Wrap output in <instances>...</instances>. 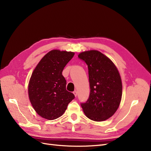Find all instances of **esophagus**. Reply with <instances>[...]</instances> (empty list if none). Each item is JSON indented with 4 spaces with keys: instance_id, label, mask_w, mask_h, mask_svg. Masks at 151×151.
I'll use <instances>...</instances> for the list:
<instances>
[{
    "instance_id": "esophagus-1",
    "label": "esophagus",
    "mask_w": 151,
    "mask_h": 151,
    "mask_svg": "<svg viewBox=\"0 0 151 151\" xmlns=\"http://www.w3.org/2000/svg\"><path fill=\"white\" fill-rule=\"evenodd\" d=\"M73 93H74V96H75L76 97V96H77V91H74V92H73Z\"/></svg>"
}]
</instances>
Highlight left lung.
<instances>
[{"mask_svg": "<svg viewBox=\"0 0 151 151\" xmlns=\"http://www.w3.org/2000/svg\"><path fill=\"white\" fill-rule=\"evenodd\" d=\"M88 67L90 94L82 103L85 115L95 122L104 121L116 111L122 100V83L117 67L108 57L98 50L78 55Z\"/></svg>", "mask_w": 151, "mask_h": 151, "instance_id": "8db88e82", "label": "left lung"}]
</instances>
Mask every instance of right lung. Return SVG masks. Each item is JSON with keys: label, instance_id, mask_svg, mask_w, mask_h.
Wrapping results in <instances>:
<instances>
[{"label": "right lung", "instance_id": "obj_1", "mask_svg": "<svg viewBox=\"0 0 151 151\" xmlns=\"http://www.w3.org/2000/svg\"><path fill=\"white\" fill-rule=\"evenodd\" d=\"M72 52L52 50L36 66L28 84V96L38 115L52 120L65 113L67 105L75 98L66 90L63 68L74 57Z\"/></svg>", "mask_w": 151, "mask_h": 151}]
</instances>
